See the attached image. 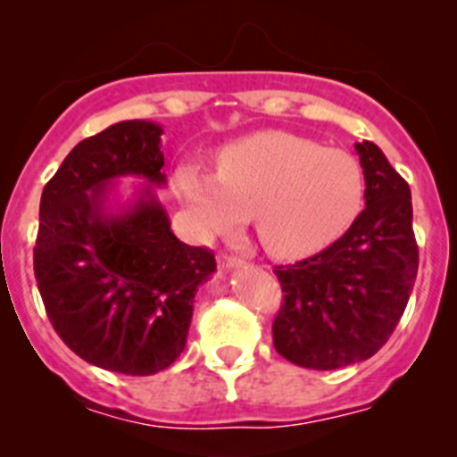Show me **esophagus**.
Listing matches in <instances>:
<instances>
[{"instance_id": "esophagus-1", "label": "esophagus", "mask_w": 457, "mask_h": 457, "mask_svg": "<svg viewBox=\"0 0 457 457\" xmlns=\"http://www.w3.org/2000/svg\"><path fill=\"white\" fill-rule=\"evenodd\" d=\"M219 265L223 267V270H232V267L241 265V261H238V256H234V254H220Z\"/></svg>"}]
</instances>
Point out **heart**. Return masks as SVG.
Here are the masks:
<instances>
[{"mask_svg": "<svg viewBox=\"0 0 457 457\" xmlns=\"http://www.w3.org/2000/svg\"><path fill=\"white\" fill-rule=\"evenodd\" d=\"M177 190L201 237L254 216L261 245L276 258H305L338 241L365 205V172L349 152L292 132H258L216 154V174L177 170Z\"/></svg>", "mask_w": 457, "mask_h": 457, "instance_id": "obj_1", "label": "heart"}]
</instances>
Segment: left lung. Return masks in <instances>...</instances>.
Listing matches in <instances>:
<instances>
[{"label": "left lung", "instance_id": "1", "mask_svg": "<svg viewBox=\"0 0 457 457\" xmlns=\"http://www.w3.org/2000/svg\"><path fill=\"white\" fill-rule=\"evenodd\" d=\"M365 210L327 250L274 267L283 305L271 325L276 352L307 370L371 358L394 334L418 274L411 190L380 147L356 143Z\"/></svg>", "mask_w": 457, "mask_h": 457}]
</instances>
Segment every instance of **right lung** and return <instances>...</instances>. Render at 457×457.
Instances as JSON below:
<instances>
[{"label": "right lung", "mask_w": 457, "mask_h": 457, "mask_svg": "<svg viewBox=\"0 0 457 457\" xmlns=\"http://www.w3.org/2000/svg\"><path fill=\"white\" fill-rule=\"evenodd\" d=\"M159 123L121 121L77 143L39 203L35 278L59 338L79 358L126 376H152L181 356L207 247L179 241L152 186L165 174ZM119 176L151 183L130 208L108 212Z\"/></svg>", "instance_id": "1"}]
</instances>
